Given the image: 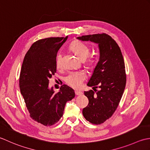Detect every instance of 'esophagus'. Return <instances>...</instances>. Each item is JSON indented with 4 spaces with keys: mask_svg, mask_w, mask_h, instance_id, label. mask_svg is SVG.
I'll return each instance as SVG.
<instances>
[{
    "mask_svg": "<svg viewBox=\"0 0 150 150\" xmlns=\"http://www.w3.org/2000/svg\"><path fill=\"white\" fill-rule=\"evenodd\" d=\"M75 94H76V95L78 96V95H81V94H83V93H82L81 91H76Z\"/></svg>",
    "mask_w": 150,
    "mask_h": 150,
    "instance_id": "34e87169",
    "label": "esophagus"
}]
</instances>
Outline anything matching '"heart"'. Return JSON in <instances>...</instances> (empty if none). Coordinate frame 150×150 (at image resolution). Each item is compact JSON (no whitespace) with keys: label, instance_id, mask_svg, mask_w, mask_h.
<instances>
[{"label":"heart","instance_id":"b5f03b06","mask_svg":"<svg viewBox=\"0 0 150 150\" xmlns=\"http://www.w3.org/2000/svg\"><path fill=\"white\" fill-rule=\"evenodd\" d=\"M70 49L77 56L79 59L85 61V64L88 68H93L96 63V57L94 55H91L88 56L90 52V48L88 46L85 45L83 42L78 41H73L70 45ZM62 56L61 54H58L56 58V65L57 68H59L62 65ZM86 79V74L83 72H71L66 76L65 81L66 83L70 86L78 88L81 86L82 83Z\"/></svg>","mask_w":150,"mask_h":150}]
</instances>
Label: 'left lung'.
Returning a JSON list of instances; mask_svg holds the SVG:
<instances>
[{
    "label": "left lung",
    "instance_id": "1",
    "mask_svg": "<svg viewBox=\"0 0 150 150\" xmlns=\"http://www.w3.org/2000/svg\"><path fill=\"white\" fill-rule=\"evenodd\" d=\"M77 39L98 45L99 61L87 85L94 88L98 85L100 90L96 93L95 90L85 91L88 104L82 112L87 121L100 124L114 113L124 93L126 83L124 57L118 44L106 33L82 35Z\"/></svg>",
    "mask_w": 150,
    "mask_h": 150
}]
</instances>
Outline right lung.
<instances>
[{
    "label": "right lung",
    "mask_w": 150,
    "mask_h": 150,
    "mask_svg": "<svg viewBox=\"0 0 150 150\" xmlns=\"http://www.w3.org/2000/svg\"><path fill=\"white\" fill-rule=\"evenodd\" d=\"M65 38H48L33 43L24 56L19 78L21 93L30 116L45 126L56 124L62 117L66 103L75 96L73 88L63 85L54 93L48 87L56 72L57 53Z\"/></svg>",
    "instance_id": "right-lung-1"
}]
</instances>
